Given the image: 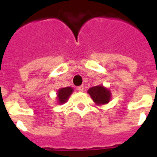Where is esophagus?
Wrapping results in <instances>:
<instances>
[{
    "label": "esophagus",
    "instance_id": "esophagus-1",
    "mask_svg": "<svg viewBox=\"0 0 157 157\" xmlns=\"http://www.w3.org/2000/svg\"><path fill=\"white\" fill-rule=\"evenodd\" d=\"M77 90H78L79 92H83L84 91V86H80L77 87Z\"/></svg>",
    "mask_w": 157,
    "mask_h": 157
}]
</instances>
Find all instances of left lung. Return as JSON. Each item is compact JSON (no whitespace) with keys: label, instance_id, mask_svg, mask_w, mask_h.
Here are the masks:
<instances>
[{"label":"left lung","instance_id":"1","mask_svg":"<svg viewBox=\"0 0 157 157\" xmlns=\"http://www.w3.org/2000/svg\"><path fill=\"white\" fill-rule=\"evenodd\" d=\"M87 93L92 98L93 102L98 106L109 103L112 98L111 91L102 85L96 86L89 88Z\"/></svg>","mask_w":157,"mask_h":157}]
</instances>
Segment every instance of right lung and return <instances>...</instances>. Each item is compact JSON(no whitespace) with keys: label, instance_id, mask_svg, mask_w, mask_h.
Returning a JSON list of instances; mask_svg holds the SVG:
<instances>
[{"label":"right lung","instance_id":"right-lung-1","mask_svg":"<svg viewBox=\"0 0 157 157\" xmlns=\"http://www.w3.org/2000/svg\"><path fill=\"white\" fill-rule=\"evenodd\" d=\"M74 92V90L71 86L68 87H63V88H59L57 91V103L59 104H64L68 101L69 98L71 97L72 92Z\"/></svg>","mask_w":157,"mask_h":157}]
</instances>
